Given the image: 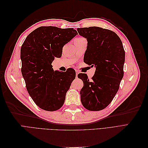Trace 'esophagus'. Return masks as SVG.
Masks as SVG:
<instances>
[{"label": "esophagus", "instance_id": "obj_1", "mask_svg": "<svg viewBox=\"0 0 148 148\" xmlns=\"http://www.w3.org/2000/svg\"><path fill=\"white\" fill-rule=\"evenodd\" d=\"M78 73H79V71L78 70H76V76H77V77Z\"/></svg>", "mask_w": 148, "mask_h": 148}]
</instances>
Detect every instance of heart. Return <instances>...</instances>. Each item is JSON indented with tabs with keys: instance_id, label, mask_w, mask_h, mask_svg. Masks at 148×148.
Returning <instances> with one entry per match:
<instances>
[{
	"instance_id": "b5f03b06",
	"label": "heart",
	"mask_w": 148,
	"mask_h": 148,
	"mask_svg": "<svg viewBox=\"0 0 148 148\" xmlns=\"http://www.w3.org/2000/svg\"><path fill=\"white\" fill-rule=\"evenodd\" d=\"M83 38L82 37H79V38H77L76 39H82Z\"/></svg>"
}]
</instances>
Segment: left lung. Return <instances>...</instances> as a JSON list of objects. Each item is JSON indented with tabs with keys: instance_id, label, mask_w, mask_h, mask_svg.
Instances as JSON below:
<instances>
[{
	"instance_id": "obj_1",
	"label": "left lung",
	"mask_w": 148,
	"mask_h": 148,
	"mask_svg": "<svg viewBox=\"0 0 148 148\" xmlns=\"http://www.w3.org/2000/svg\"><path fill=\"white\" fill-rule=\"evenodd\" d=\"M77 31L88 41L84 62L96 66L91 79L86 74L78 75L83 82L81 101L89 110H101L113 100L123 77L125 53L123 44L119 36L109 29L91 26L78 28Z\"/></svg>"
}]
</instances>
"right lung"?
<instances>
[{
	"instance_id": "obj_1",
	"label": "right lung",
	"mask_w": 148,
	"mask_h": 148,
	"mask_svg": "<svg viewBox=\"0 0 148 148\" xmlns=\"http://www.w3.org/2000/svg\"><path fill=\"white\" fill-rule=\"evenodd\" d=\"M77 34L73 28L41 26L22 44L21 73L29 96L39 108L55 111L63 106L76 72L71 68L65 72L54 71L51 64L61 57L64 45Z\"/></svg>"
}]
</instances>
